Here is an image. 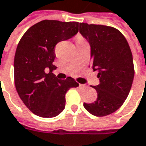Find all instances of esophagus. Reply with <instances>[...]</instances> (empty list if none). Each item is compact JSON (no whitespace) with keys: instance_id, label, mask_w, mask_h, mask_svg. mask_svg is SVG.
Returning <instances> with one entry per match:
<instances>
[{"instance_id":"obj_1","label":"esophagus","mask_w":146,"mask_h":146,"mask_svg":"<svg viewBox=\"0 0 146 146\" xmlns=\"http://www.w3.org/2000/svg\"><path fill=\"white\" fill-rule=\"evenodd\" d=\"M80 87H81V88H86L87 86L86 85H84V84H80Z\"/></svg>"}]
</instances>
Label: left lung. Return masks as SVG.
<instances>
[{
    "instance_id": "left-lung-1",
    "label": "left lung",
    "mask_w": 146,
    "mask_h": 146,
    "mask_svg": "<svg viewBox=\"0 0 146 146\" xmlns=\"http://www.w3.org/2000/svg\"><path fill=\"white\" fill-rule=\"evenodd\" d=\"M80 33L90 45L91 66L99 78V84L92 86L98 98L84 103V108L97 117L109 115L123 104L131 88L135 70L131 48L113 27L80 23Z\"/></svg>"
}]
</instances>
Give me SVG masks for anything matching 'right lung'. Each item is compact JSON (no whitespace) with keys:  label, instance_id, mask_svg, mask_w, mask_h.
I'll return each mask as SVG.
<instances>
[{"label":"right lung","instance_id":"right-lung-1","mask_svg":"<svg viewBox=\"0 0 146 146\" xmlns=\"http://www.w3.org/2000/svg\"><path fill=\"white\" fill-rule=\"evenodd\" d=\"M79 31L78 22L42 20L30 27L19 42L14 60L15 84L19 98L37 116L54 117L65 108L66 93L79 84L57 79L52 72L55 46ZM49 72L46 73V70Z\"/></svg>","mask_w":146,"mask_h":146}]
</instances>
